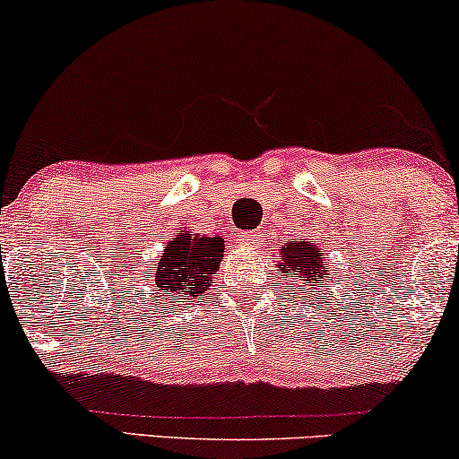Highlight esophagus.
I'll return each instance as SVG.
<instances>
[{"instance_id":"obj_1","label":"esophagus","mask_w":459,"mask_h":459,"mask_svg":"<svg viewBox=\"0 0 459 459\" xmlns=\"http://www.w3.org/2000/svg\"><path fill=\"white\" fill-rule=\"evenodd\" d=\"M244 242H247V244H255V234H247V236H244Z\"/></svg>"}]
</instances>
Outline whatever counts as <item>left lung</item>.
Wrapping results in <instances>:
<instances>
[{
  "mask_svg": "<svg viewBox=\"0 0 459 459\" xmlns=\"http://www.w3.org/2000/svg\"><path fill=\"white\" fill-rule=\"evenodd\" d=\"M281 273L290 280H303L309 292H324L325 281L332 280L328 259L330 256L313 242H288L280 248ZM297 294V292H294Z\"/></svg>",
  "mask_w": 459,
  "mask_h": 459,
  "instance_id": "1",
  "label": "left lung"
}]
</instances>
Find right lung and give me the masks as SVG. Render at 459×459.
Wrapping results in <instances>:
<instances>
[{
	"label": "right lung",
	"instance_id": "add662e5",
	"mask_svg": "<svg viewBox=\"0 0 459 459\" xmlns=\"http://www.w3.org/2000/svg\"><path fill=\"white\" fill-rule=\"evenodd\" d=\"M162 256L152 272L150 307L169 311L179 305L200 303L212 284V273L225 253L223 238L184 231L162 244Z\"/></svg>",
	"mask_w": 459,
	"mask_h": 459
}]
</instances>
